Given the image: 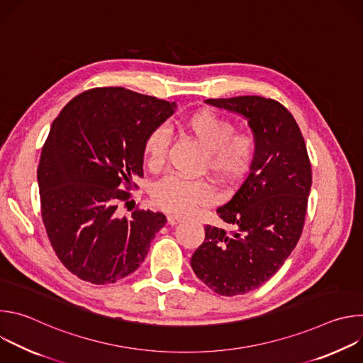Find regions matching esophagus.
Listing matches in <instances>:
<instances>
[{
  "label": "esophagus",
  "instance_id": "obj_1",
  "mask_svg": "<svg viewBox=\"0 0 363 363\" xmlns=\"http://www.w3.org/2000/svg\"><path fill=\"white\" fill-rule=\"evenodd\" d=\"M179 223H182V218L181 217H178V216H168V224L169 225H175V224H179Z\"/></svg>",
  "mask_w": 363,
  "mask_h": 363
}]
</instances>
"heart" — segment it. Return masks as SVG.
Returning <instances> with one entry per match:
<instances>
[{"mask_svg": "<svg viewBox=\"0 0 363 363\" xmlns=\"http://www.w3.org/2000/svg\"><path fill=\"white\" fill-rule=\"evenodd\" d=\"M181 129L206 152L205 167L225 184H237L248 172L255 153L254 138L248 133H234L233 122L211 111H199L188 116ZM168 140L161 129L147 135L143 157L150 169H160L167 158ZM153 202L160 208L188 214L195 206L210 203L213 188L202 181H185L167 177L153 189Z\"/></svg>", "mask_w": 363, "mask_h": 363, "instance_id": "1", "label": "heart"}]
</instances>
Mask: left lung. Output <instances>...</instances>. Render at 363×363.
Instances as JSON below:
<instances>
[{
	"label": "left lung",
	"mask_w": 363,
	"mask_h": 363,
	"mask_svg": "<svg viewBox=\"0 0 363 363\" xmlns=\"http://www.w3.org/2000/svg\"><path fill=\"white\" fill-rule=\"evenodd\" d=\"M206 105L242 116L254 136L250 174L233 198L218 206L223 221L238 230L205 227L191 257L196 277L221 296L263 286L296 247L312 186V167L291 113L273 99H206Z\"/></svg>",
	"instance_id": "obj_1"
}]
</instances>
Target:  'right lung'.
Segmentation results:
<instances>
[{
    "instance_id": "right-lung-1",
    "label": "right lung",
    "mask_w": 363,
    "mask_h": 363,
    "mask_svg": "<svg viewBox=\"0 0 363 363\" xmlns=\"http://www.w3.org/2000/svg\"><path fill=\"white\" fill-rule=\"evenodd\" d=\"M177 103L123 87H99L70 100L51 125L37 181L41 217L60 262L84 281L115 283L145 260L165 224L162 213L119 217L133 178L143 175V143Z\"/></svg>"
}]
</instances>
